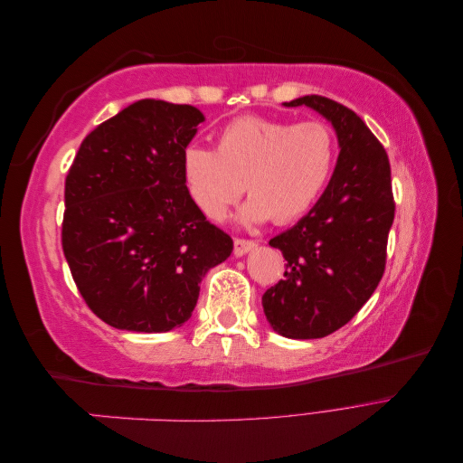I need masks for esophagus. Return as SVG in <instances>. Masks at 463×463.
<instances>
[{"label": "esophagus", "instance_id": "1", "mask_svg": "<svg viewBox=\"0 0 463 463\" xmlns=\"http://www.w3.org/2000/svg\"><path fill=\"white\" fill-rule=\"evenodd\" d=\"M257 247L255 241H249V240H235L233 241V255L235 257H243L247 255L249 250H253Z\"/></svg>", "mask_w": 463, "mask_h": 463}]
</instances>
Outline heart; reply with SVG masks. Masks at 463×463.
Instances as JSON below:
<instances>
[{
	"label": "heart",
	"instance_id": "1",
	"mask_svg": "<svg viewBox=\"0 0 463 463\" xmlns=\"http://www.w3.org/2000/svg\"><path fill=\"white\" fill-rule=\"evenodd\" d=\"M335 138L320 121L288 123L237 118L218 135L216 150L189 145L184 172L191 197L210 220H220L247 191L240 220L259 226L303 216L326 189L335 164Z\"/></svg>",
	"mask_w": 463,
	"mask_h": 463
}]
</instances>
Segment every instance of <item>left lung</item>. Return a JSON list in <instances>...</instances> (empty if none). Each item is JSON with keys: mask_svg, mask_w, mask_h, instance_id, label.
I'll use <instances>...</instances> for the list:
<instances>
[{"mask_svg": "<svg viewBox=\"0 0 463 463\" xmlns=\"http://www.w3.org/2000/svg\"><path fill=\"white\" fill-rule=\"evenodd\" d=\"M284 106L315 109L332 123L340 146L309 214L270 240L288 260L286 278L262 296L274 332L315 340L347 325L373 296L384 274L396 206L386 150L355 111L317 94Z\"/></svg>", "mask_w": 463, "mask_h": 463, "instance_id": "1", "label": "left lung"}]
</instances>
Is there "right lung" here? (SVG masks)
I'll return each mask as SVG.
<instances>
[{"mask_svg":"<svg viewBox=\"0 0 463 463\" xmlns=\"http://www.w3.org/2000/svg\"><path fill=\"white\" fill-rule=\"evenodd\" d=\"M204 121L145 98L87 135L65 179L61 243L92 313L129 332L187 322L204 274L233 241L191 199L184 152Z\"/></svg>","mask_w":463,"mask_h":463,"instance_id":"right-lung-1","label":"right lung"}]
</instances>
